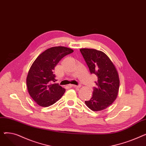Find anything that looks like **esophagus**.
I'll list each match as a JSON object with an SVG mask.
<instances>
[{"instance_id":"34e87169","label":"esophagus","mask_w":146,"mask_h":146,"mask_svg":"<svg viewBox=\"0 0 146 146\" xmlns=\"http://www.w3.org/2000/svg\"><path fill=\"white\" fill-rule=\"evenodd\" d=\"M70 86L73 87V88H80V85H70Z\"/></svg>"}]
</instances>
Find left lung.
<instances>
[{
	"instance_id": "1",
	"label": "left lung",
	"mask_w": 146,
	"mask_h": 146,
	"mask_svg": "<svg viewBox=\"0 0 146 146\" xmlns=\"http://www.w3.org/2000/svg\"><path fill=\"white\" fill-rule=\"evenodd\" d=\"M80 51L90 73L95 74L98 78L92 96L85 102L94 111L106 109L115 100L118 95L119 79L117 69L102 51L90 48H82Z\"/></svg>"
}]
</instances>
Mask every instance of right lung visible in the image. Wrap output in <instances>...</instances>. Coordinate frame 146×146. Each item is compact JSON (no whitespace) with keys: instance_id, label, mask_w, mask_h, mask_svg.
Segmentation results:
<instances>
[{"instance_id":"right-lung-1","label":"right lung","mask_w":146,"mask_h":146,"mask_svg":"<svg viewBox=\"0 0 146 146\" xmlns=\"http://www.w3.org/2000/svg\"><path fill=\"white\" fill-rule=\"evenodd\" d=\"M73 50L64 47H54L46 50L38 56L31 67L27 78L28 92L38 105L47 107L56 102L65 92L53 73L54 67L64 56Z\"/></svg>"}]
</instances>
